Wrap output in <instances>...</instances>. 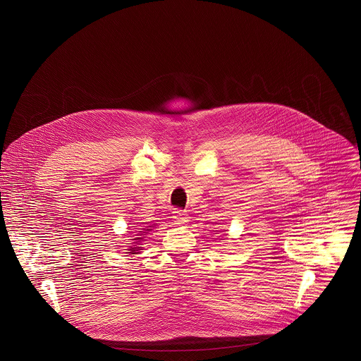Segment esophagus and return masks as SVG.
Masks as SVG:
<instances>
[{
    "instance_id": "1",
    "label": "esophagus",
    "mask_w": 361,
    "mask_h": 361,
    "mask_svg": "<svg viewBox=\"0 0 361 361\" xmlns=\"http://www.w3.org/2000/svg\"><path fill=\"white\" fill-rule=\"evenodd\" d=\"M172 218L175 225H185L186 222H189V216L183 209H175L172 214Z\"/></svg>"
}]
</instances>
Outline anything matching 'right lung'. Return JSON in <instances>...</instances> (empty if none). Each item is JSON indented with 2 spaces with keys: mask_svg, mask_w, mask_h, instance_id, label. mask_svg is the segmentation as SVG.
Instances as JSON below:
<instances>
[{
  "mask_svg": "<svg viewBox=\"0 0 361 361\" xmlns=\"http://www.w3.org/2000/svg\"><path fill=\"white\" fill-rule=\"evenodd\" d=\"M145 231H150V229H145ZM139 232L142 233V231H139ZM143 233H147V232H143ZM140 239H142V238H137V240H140ZM135 240H136V239H135ZM129 250H130V252H129L130 255H136V252L140 250V247H130Z\"/></svg>",
  "mask_w": 361,
  "mask_h": 361,
  "instance_id": "obj_1",
  "label": "right lung"
}]
</instances>
